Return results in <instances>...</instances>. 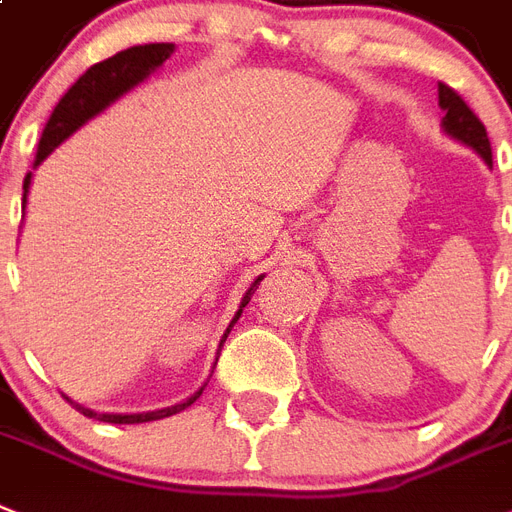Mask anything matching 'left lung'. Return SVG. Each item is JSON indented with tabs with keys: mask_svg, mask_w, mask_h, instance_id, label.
I'll return each instance as SVG.
<instances>
[{
	"mask_svg": "<svg viewBox=\"0 0 512 512\" xmlns=\"http://www.w3.org/2000/svg\"><path fill=\"white\" fill-rule=\"evenodd\" d=\"M439 107L444 110V134L463 141L465 147H471L476 155L484 157L486 165H492V144H489L484 123L473 115V110L465 105L463 97L455 89H450L447 83H439Z\"/></svg>",
	"mask_w": 512,
	"mask_h": 512,
	"instance_id": "8db88e82",
	"label": "left lung"
}]
</instances>
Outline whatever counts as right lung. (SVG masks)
I'll return each mask as SVG.
<instances>
[{"label": "right lung", "mask_w": 512, "mask_h": 512, "mask_svg": "<svg viewBox=\"0 0 512 512\" xmlns=\"http://www.w3.org/2000/svg\"><path fill=\"white\" fill-rule=\"evenodd\" d=\"M173 49H176L173 44H139V47L123 49V52L112 54V57H107V60L91 65V68L86 70V73H83V76L78 78L68 91H65V97L57 102V107H54L52 115H49L47 126H44V134H41V141H39V152H36V160H33V168H36V165H39V162L44 160L54 147H60L62 141L68 139L73 131H78L86 120L99 115V112L105 110V107H110L115 99L123 97L126 91L139 86L149 73H155L157 68H162V62L168 60L170 54H173ZM28 186H31V173H28L26 181H23V205H26V199H28ZM260 281H263V276H257L255 284L247 289L242 305H239V310H236L234 321L228 323L226 334H223V339H220V347H223V342H226L228 331H231L234 323L239 321V315H242V310L247 307L249 299H252V294H255ZM215 363H218V360H215ZM205 386L207 384L199 386L189 400L178 402V405L162 407V410H152V413H134V415L94 413V410L78 405V402L68 400V397H65V400L76 407L78 413L86 415V418H97V421H105V423H147V421L168 418V415H176L181 413V410H186L189 405H194Z\"/></svg>", "instance_id": "1"}]
</instances>
